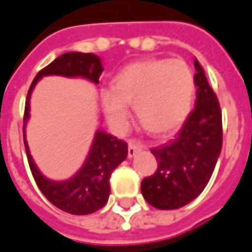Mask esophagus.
<instances>
[{
    "label": "esophagus",
    "instance_id": "34e87169",
    "mask_svg": "<svg viewBox=\"0 0 252 252\" xmlns=\"http://www.w3.org/2000/svg\"><path fill=\"white\" fill-rule=\"evenodd\" d=\"M142 148H144V145L141 144L140 141L130 140L129 141V149H127V156H129V158H133L135 153H137V152H140Z\"/></svg>",
    "mask_w": 252,
    "mask_h": 252
}]
</instances>
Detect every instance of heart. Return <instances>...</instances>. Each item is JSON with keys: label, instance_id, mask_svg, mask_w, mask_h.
<instances>
[{"label": "heart", "instance_id": "obj_1", "mask_svg": "<svg viewBox=\"0 0 252 252\" xmlns=\"http://www.w3.org/2000/svg\"><path fill=\"white\" fill-rule=\"evenodd\" d=\"M195 80L183 60L148 58L125 66L112 78V88L100 91V101L114 129L125 130L129 104L149 133L163 134L182 125L191 110Z\"/></svg>", "mask_w": 252, "mask_h": 252}]
</instances>
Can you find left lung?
Returning <instances> with one entry per match:
<instances>
[{"mask_svg":"<svg viewBox=\"0 0 252 252\" xmlns=\"http://www.w3.org/2000/svg\"><path fill=\"white\" fill-rule=\"evenodd\" d=\"M194 66L195 107L174 140L152 148L158 169L141 182L146 202L161 210L182 208L203 191L222 146L220 103L197 60Z\"/></svg>","mask_w":252,"mask_h":252,"instance_id":"obj_1","label":"left lung"}]
</instances>
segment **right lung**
<instances>
[{"label": "right lung", "mask_w": 252, "mask_h": 252, "mask_svg": "<svg viewBox=\"0 0 252 252\" xmlns=\"http://www.w3.org/2000/svg\"><path fill=\"white\" fill-rule=\"evenodd\" d=\"M103 73L100 58L94 54L83 53H66L54 60L50 65L43 67L33 78L27 94L26 108H24V123L30 117V96L35 84L40 77L49 74H58L66 77L83 76L89 78L94 84H99V77ZM24 133V129H23ZM27 158L31 168L32 176L36 182L39 190L54 206L70 215H91L101 209L107 203L110 195V176L112 171L127 158V144L118 140L115 135L97 131L94 135V145L91 148L88 158L84 167L66 182H51L46 179L37 171L32 160L26 133H24Z\"/></svg>", "instance_id": "add662e5"}]
</instances>
